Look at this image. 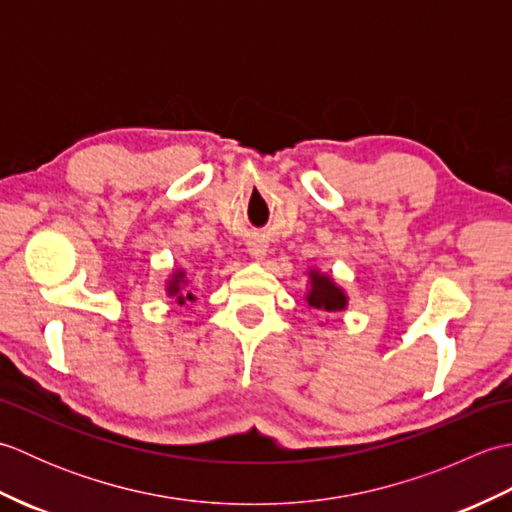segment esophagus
Returning a JSON list of instances; mask_svg holds the SVG:
<instances>
[{
	"instance_id": "esophagus-1",
	"label": "esophagus",
	"mask_w": 512,
	"mask_h": 512,
	"mask_svg": "<svg viewBox=\"0 0 512 512\" xmlns=\"http://www.w3.org/2000/svg\"><path fill=\"white\" fill-rule=\"evenodd\" d=\"M248 253L253 259H257V262H262L266 253H268V244L262 242V239H255V242L248 244Z\"/></svg>"
}]
</instances>
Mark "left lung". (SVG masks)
<instances>
[{"instance_id":"obj_1","label":"left lung","mask_w":512,"mask_h":512,"mask_svg":"<svg viewBox=\"0 0 512 512\" xmlns=\"http://www.w3.org/2000/svg\"><path fill=\"white\" fill-rule=\"evenodd\" d=\"M306 290H303V301L308 310L321 314H339L350 306V297L343 286L336 284L334 275L323 273L321 268L310 266L306 270ZM323 325V323H321Z\"/></svg>"}]
</instances>
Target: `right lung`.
Segmentation results:
<instances>
[{"label": "right lung", "mask_w": 512, "mask_h": 512, "mask_svg": "<svg viewBox=\"0 0 512 512\" xmlns=\"http://www.w3.org/2000/svg\"><path fill=\"white\" fill-rule=\"evenodd\" d=\"M165 292L167 297L176 299L178 306H187L193 301H198V295H195L193 288H189V277H187V270L180 268V266H173L171 273L165 281Z\"/></svg>", "instance_id": "obj_1"}]
</instances>
